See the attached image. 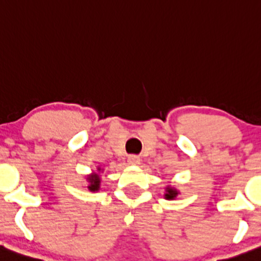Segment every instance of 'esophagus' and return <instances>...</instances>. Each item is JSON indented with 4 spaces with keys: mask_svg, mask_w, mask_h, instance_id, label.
Wrapping results in <instances>:
<instances>
[{
    "mask_svg": "<svg viewBox=\"0 0 261 261\" xmlns=\"http://www.w3.org/2000/svg\"><path fill=\"white\" fill-rule=\"evenodd\" d=\"M127 163L130 165H140L141 161H140V158L137 155H130L127 158Z\"/></svg>",
    "mask_w": 261,
    "mask_h": 261,
    "instance_id": "34e87169",
    "label": "esophagus"
}]
</instances>
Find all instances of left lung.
<instances>
[{
  "mask_svg": "<svg viewBox=\"0 0 261 261\" xmlns=\"http://www.w3.org/2000/svg\"><path fill=\"white\" fill-rule=\"evenodd\" d=\"M180 194V191L177 190L176 187L171 186V185H166L165 187V193H164V198L168 200H174L176 199V197Z\"/></svg>",
  "mask_w": 261,
  "mask_h": 261,
  "instance_id": "obj_1",
  "label": "left lung"
}]
</instances>
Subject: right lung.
<instances>
[{"mask_svg": "<svg viewBox=\"0 0 261 261\" xmlns=\"http://www.w3.org/2000/svg\"><path fill=\"white\" fill-rule=\"evenodd\" d=\"M103 172V169L100 166H97V170L92 171L90 175H87L86 182H89L86 188L90 192H98L100 188V174Z\"/></svg>", "mask_w": 261, "mask_h": 261, "instance_id": "add662e5", "label": "right lung"}]
</instances>
